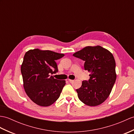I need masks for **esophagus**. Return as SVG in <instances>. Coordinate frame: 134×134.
<instances>
[{
  "label": "esophagus",
  "instance_id": "esophagus-1",
  "mask_svg": "<svg viewBox=\"0 0 134 134\" xmlns=\"http://www.w3.org/2000/svg\"><path fill=\"white\" fill-rule=\"evenodd\" d=\"M69 80L70 83H72L74 82V80H71V79H69V80Z\"/></svg>",
  "mask_w": 134,
  "mask_h": 134
}]
</instances>
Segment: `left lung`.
Masks as SVG:
<instances>
[{
    "mask_svg": "<svg viewBox=\"0 0 134 134\" xmlns=\"http://www.w3.org/2000/svg\"><path fill=\"white\" fill-rule=\"evenodd\" d=\"M73 56L85 61L84 68L90 72L88 80H83L76 89L79 100L89 106L104 102L115 82V61L113 54L100 46H87Z\"/></svg>",
    "mask_w": 134,
    "mask_h": 134,
    "instance_id": "left-lung-1",
    "label": "left lung"
}]
</instances>
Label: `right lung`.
<instances>
[{
    "mask_svg": "<svg viewBox=\"0 0 134 134\" xmlns=\"http://www.w3.org/2000/svg\"><path fill=\"white\" fill-rule=\"evenodd\" d=\"M64 56L37 48L25 54L21 66L24 88L31 100L36 104L49 106L59 98L66 81L55 79L51 75L58 72L55 61Z\"/></svg>",
    "mask_w": 134,
    "mask_h": 134,
    "instance_id": "add662e5",
    "label": "right lung"
}]
</instances>
